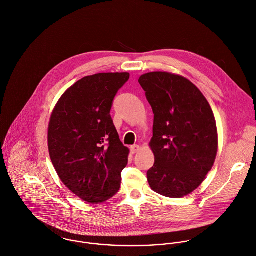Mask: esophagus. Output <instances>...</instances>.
I'll use <instances>...</instances> for the list:
<instances>
[{
	"label": "esophagus",
	"mask_w": 256,
	"mask_h": 256,
	"mask_svg": "<svg viewBox=\"0 0 256 256\" xmlns=\"http://www.w3.org/2000/svg\"><path fill=\"white\" fill-rule=\"evenodd\" d=\"M140 150V146H138V144H134V146H130V152H132V154H136V152H138Z\"/></svg>",
	"instance_id": "esophagus-1"
}]
</instances>
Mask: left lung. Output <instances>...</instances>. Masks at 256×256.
<instances>
[{
    "label": "left lung",
    "mask_w": 256,
    "mask_h": 256,
    "mask_svg": "<svg viewBox=\"0 0 256 256\" xmlns=\"http://www.w3.org/2000/svg\"><path fill=\"white\" fill-rule=\"evenodd\" d=\"M138 82L154 114L150 148L155 162L148 171L150 186L168 198L185 197L203 183L216 157L218 128L212 108L181 75L150 72Z\"/></svg>",
    "instance_id": "1"
}]
</instances>
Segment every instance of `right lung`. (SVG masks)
I'll list each match as a JSON object with an SVG mask.
<instances>
[{"label": "right lung", "mask_w": 256, "mask_h": 256, "mask_svg": "<svg viewBox=\"0 0 256 256\" xmlns=\"http://www.w3.org/2000/svg\"><path fill=\"white\" fill-rule=\"evenodd\" d=\"M130 73H98L69 87L52 110L48 132L52 164L62 183L77 197L99 204L120 190L128 164L124 146L110 112Z\"/></svg>", "instance_id": "1"}]
</instances>
